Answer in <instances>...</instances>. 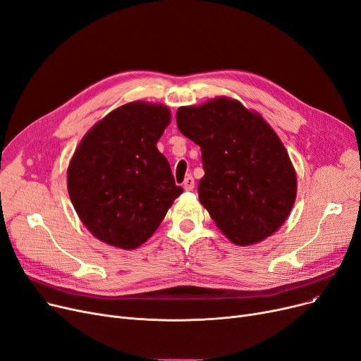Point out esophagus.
Returning <instances> with one entry per match:
<instances>
[{"instance_id":"1","label":"esophagus","mask_w":361,"mask_h":361,"mask_svg":"<svg viewBox=\"0 0 361 361\" xmlns=\"http://www.w3.org/2000/svg\"><path fill=\"white\" fill-rule=\"evenodd\" d=\"M183 187H184V190L192 192L195 189V178L193 177H185V180L183 183Z\"/></svg>"}]
</instances>
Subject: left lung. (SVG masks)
Listing matches in <instances>:
<instances>
[{
  "label": "left lung",
  "instance_id": "obj_1",
  "mask_svg": "<svg viewBox=\"0 0 361 361\" xmlns=\"http://www.w3.org/2000/svg\"><path fill=\"white\" fill-rule=\"evenodd\" d=\"M177 125L200 146L205 176L199 199L231 242L252 245L285 223L296 196L295 169L258 114L236 100L215 99L180 107Z\"/></svg>",
  "mask_w": 361,
  "mask_h": 361
}]
</instances>
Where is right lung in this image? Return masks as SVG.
<instances>
[{"mask_svg":"<svg viewBox=\"0 0 361 361\" xmlns=\"http://www.w3.org/2000/svg\"><path fill=\"white\" fill-rule=\"evenodd\" d=\"M162 104L128 103L87 133L68 169V190L97 239L122 249L143 245L183 187L156 143L169 123Z\"/></svg>","mask_w":361,"mask_h":361,"instance_id":"obj_1","label":"right lung"}]
</instances>
